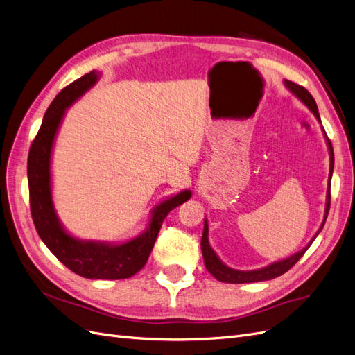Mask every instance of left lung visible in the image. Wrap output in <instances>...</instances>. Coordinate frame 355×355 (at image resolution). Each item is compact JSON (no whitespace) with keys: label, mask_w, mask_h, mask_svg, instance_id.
Instances as JSON below:
<instances>
[{"label":"left lung","mask_w":355,"mask_h":355,"mask_svg":"<svg viewBox=\"0 0 355 355\" xmlns=\"http://www.w3.org/2000/svg\"><path fill=\"white\" fill-rule=\"evenodd\" d=\"M286 85H287L290 92H292L293 94H296L297 98L302 101L311 111H313V114L315 115V118L320 121V114H318V110H317V103H315L313 96H311V93L304 87V85H299V84H296L293 81H287V80H286ZM326 139H327V145H329V149H330V173H329V178H331L333 164H335V157H333V146H331V142H330V139L327 137V135H326ZM329 187H330V180H329ZM329 209H330V188L327 191L326 216H324V220H323V225H321L320 231L323 230V227H324V222H326L327 214H329ZM318 232H317V235H318ZM207 234H209L207 222H204V231H202V237H201V252H202V257H204V265H206L207 271L214 278H216V280H219L222 283H232V284L265 282V280H271V278H275V277H280L282 274L287 272L290 268H292L300 259V257L304 256V253L306 252V249L311 245V243H313V241H311L306 249H304L302 252L293 254L292 257H288V259H284L282 262H275V263H272L270 266L262 268V270L237 271V270H231V268H228L227 265L220 262V259L216 256V253L211 250V247L209 244ZM317 235H315V237H317Z\"/></svg>","instance_id":"8db88e82"}]
</instances>
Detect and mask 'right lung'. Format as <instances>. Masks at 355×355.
<instances>
[{
  "label": "right lung",
  "instance_id": "obj_1",
  "mask_svg": "<svg viewBox=\"0 0 355 355\" xmlns=\"http://www.w3.org/2000/svg\"><path fill=\"white\" fill-rule=\"evenodd\" d=\"M98 81V72L83 75L63 89L51 102L40 130L29 148L28 184L32 220L40 239L49 250L75 274L98 280H121L135 275L145 266L157 240L161 225L170 210L189 200L191 192L184 191L154 209L149 228L141 237L120 245L83 243L68 235L56 218L50 189V155L58 127L65 110Z\"/></svg>",
  "mask_w": 355,
  "mask_h": 355
}]
</instances>
